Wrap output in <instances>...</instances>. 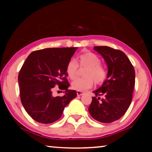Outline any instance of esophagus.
Instances as JSON below:
<instances>
[{"label":"esophagus","mask_w":152,"mask_h":152,"mask_svg":"<svg viewBox=\"0 0 152 152\" xmlns=\"http://www.w3.org/2000/svg\"><path fill=\"white\" fill-rule=\"evenodd\" d=\"M83 94H84V93H83L82 91H77V95L78 96H81V95H82Z\"/></svg>","instance_id":"34e87169"}]
</instances>
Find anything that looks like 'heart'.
Listing matches in <instances>:
<instances>
[{"label":"heart","mask_w":152,"mask_h":152,"mask_svg":"<svg viewBox=\"0 0 152 152\" xmlns=\"http://www.w3.org/2000/svg\"><path fill=\"white\" fill-rule=\"evenodd\" d=\"M77 61L80 66H87L84 72L86 77L77 78L72 82V88L75 90L84 91L93 86L94 82L102 84L107 77V72L101 65V59L98 56L92 53L83 54L78 57ZM78 65L74 60H70L67 64L66 72L70 79H74L77 75Z\"/></svg>","instance_id":"obj_1"}]
</instances>
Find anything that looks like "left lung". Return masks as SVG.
Listing matches in <instances>:
<instances>
[{
	"instance_id": "1",
	"label": "left lung",
	"mask_w": 152,
	"mask_h": 152,
	"mask_svg": "<svg viewBox=\"0 0 152 152\" xmlns=\"http://www.w3.org/2000/svg\"><path fill=\"white\" fill-rule=\"evenodd\" d=\"M108 67L107 78L102 86L93 91L88 111L97 121L111 123L124 115L132 101L135 70L123 52L109 46H95Z\"/></svg>"
}]
</instances>
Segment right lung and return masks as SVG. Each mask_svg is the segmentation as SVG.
<instances>
[{
    "mask_svg": "<svg viewBox=\"0 0 152 152\" xmlns=\"http://www.w3.org/2000/svg\"><path fill=\"white\" fill-rule=\"evenodd\" d=\"M77 48H53L32 52L30 54L18 74L20 101L28 115L42 124L59 120L64 109L77 92L68 90L66 67ZM56 85L65 95L53 97Z\"/></svg>",
    "mask_w": 152,
    "mask_h": 152,
    "instance_id": "obj_1",
    "label": "right lung"
}]
</instances>
